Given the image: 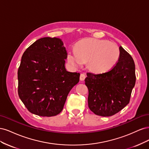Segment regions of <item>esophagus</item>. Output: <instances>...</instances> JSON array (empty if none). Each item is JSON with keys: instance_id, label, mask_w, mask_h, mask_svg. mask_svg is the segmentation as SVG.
<instances>
[{"instance_id": "esophagus-1", "label": "esophagus", "mask_w": 149, "mask_h": 149, "mask_svg": "<svg viewBox=\"0 0 149 149\" xmlns=\"http://www.w3.org/2000/svg\"><path fill=\"white\" fill-rule=\"evenodd\" d=\"M85 78H86V74H85L84 73H81V74H80V78H79L80 80H81V81H84V79H85Z\"/></svg>"}]
</instances>
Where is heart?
<instances>
[{"mask_svg": "<svg viewBox=\"0 0 149 149\" xmlns=\"http://www.w3.org/2000/svg\"><path fill=\"white\" fill-rule=\"evenodd\" d=\"M120 49L115 43L106 40L87 38L81 40L75 51H69L67 60L74 66L88 61V68L94 73H104L111 70L118 61Z\"/></svg>", "mask_w": 149, "mask_h": 149, "instance_id": "heart-1", "label": "heart"}]
</instances>
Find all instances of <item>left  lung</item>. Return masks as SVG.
<instances>
[{"label":"left lung","mask_w":149,"mask_h":149,"mask_svg":"<svg viewBox=\"0 0 149 149\" xmlns=\"http://www.w3.org/2000/svg\"><path fill=\"white\" fill-rule=\"evenodd\" d=\"M116 64L107 72L87 73L85 84L88 89V107L97 116H111L129 103L136 84L135 64L130 54L119 47Z\"/></svg>","instance_id":"left-lung-1"}]
</instances>
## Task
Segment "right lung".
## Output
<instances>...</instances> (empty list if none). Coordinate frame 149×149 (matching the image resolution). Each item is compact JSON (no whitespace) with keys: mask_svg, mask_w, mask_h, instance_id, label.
<instances>
[{"mask_svg":"<svg viewBox=\"0 0 149 149\" xmlns=\"http://www.w3.org/2000/svg\"><path fill=\"white\" fill-rule=\"evenodd\" d=\"M66 48L57 38L38 39L24 53L18 70V94L31 113L51 117L62 111L80 76L66 70Z\"/></svg>","mask_w":149,"mask_h":149,"instance_id":"obj_1","label":"right lung"}]
</instances>
